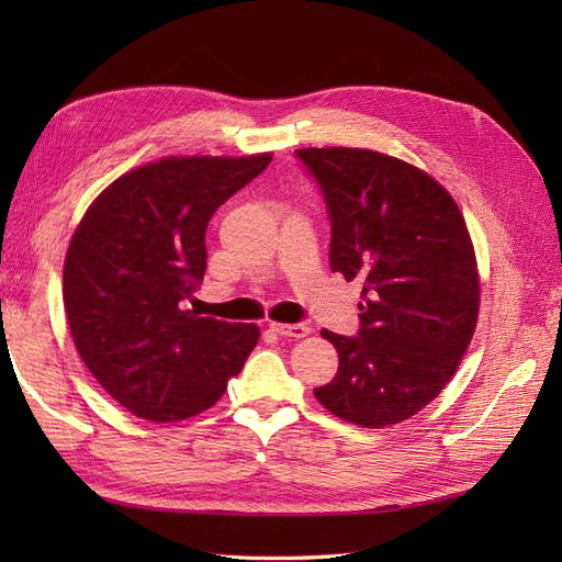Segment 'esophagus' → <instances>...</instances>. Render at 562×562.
Returning <instances> with one entry per match:
<instances>
[{
    "mask_svg": "<svg viewBox=\"0 0 562 562\" xmlns=\"http://www.w3.org/2000/svg\"><path fill=\"white\" fill-rule=\"evenodd\" d=\"M271 333L283 335V337H307L310 326L307 323H269Z\"/></svg>",
    "mask_w": 562,
    "mask_h": 562,
    "instance_id": "esophagus-1",
    "label": "esophagus"
}]
</instances>
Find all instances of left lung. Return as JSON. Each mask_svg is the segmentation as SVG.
Returning a JSON list of instances; mask_svg holds the SVG:
<instances>
[{"mask_svg":"<svg viewBox=\"0 0 562 562\" xmlns=\"http://www.w3.org/2000/svg\"><path fill=\"white\" fill-rule=\"evenodd\" d=\"M326 201L330 267L359 279V333L321 330L335 345L323 407L382 429L419 413L443 389L479 318V269L452 196L431 176L372 149H297Z\"/></svg>","mask_w":562,"mask_h":562,"instance_id":"left-lung-1","label":"left lung"}]
</instances>
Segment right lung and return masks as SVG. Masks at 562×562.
Returning a JSON list of instances; mask_svg holds the SVG:
<instances>
[{
    "mask_svg": "<svg viewBox=\"0 0 562 562\" xmlns=\"http://www.w3.org/2000/svg\"><path fill=\"white\" fill-rule=\"evenodd\" d=\"M271 155L171 157L114 180L72 236L63 269L81 361L126 411L199 415L241 372L260 330L187 310L206 271V227Z\"/></svg>",
    "mask_w": 562,
    "mask_h": 562,
    "instance_id": "add662e5",
    "label": "right lung"
}]
</instances>
